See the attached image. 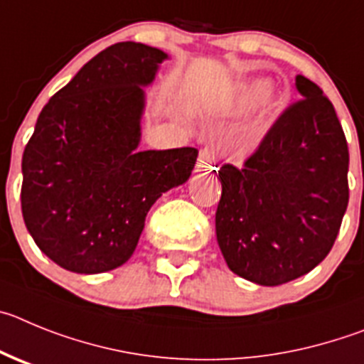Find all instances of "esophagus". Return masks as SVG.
I'll use <instances>...</instances> for the list:
<instances>
[{
	"mask_svg": "<svg viewBox=\"0 0 364 364\" xmlns=\"http://www.w3.org/2000/svg\"><path fill=\"white\" fill-rule=\"evenodd\" d=\"M215 168H218V154H215V150L212 146H205V149L199 150L196 170L198 172H212Z\"/></svg>",
	"mask_w": 364,
	"mask_h": 364,
	"instance_id": "esophagus-1",
	"label": "esophagus"
}]
</instances>
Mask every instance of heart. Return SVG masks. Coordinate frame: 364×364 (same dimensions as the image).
<instances>
[{
	"instance_id": "1",
	"label": "heart",
	"mask_w": 364,
	"mask_h": 364,
	"mask_svg": "<svg viewBox=\"0 0 364 364\" xmlns=\"http://www.w3.org/2000/svg\"><path fill=\"white\" fill-rule=\"evenodd\" d=\"M270 92V83L267 80H255L247 83L245 87H241L237 94L234 97V109L235 110H247L254 105L259 103L261 100L267 97V94Z\"/></svg>"
}]
</instances>
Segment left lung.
Returning a JSON list of instances; mask_svg holds the SVG:
<instances>
[{
    "label": "left lung",
    "instance_id": "8db88e82",
    "mask_svg": "<svg viewBox=\"0 0 364 364\" xmlns=\"http://www.w3.org/2000/svg\"><path fill=\"white\" fill-rule=\"evenodd\" d=\"M290 105L245 166L223 165L215 235L228 268L277 287L328 255L348 206V145L333 105L296 76Z\"/></svg>",
    "mask_w": 364,
    "mask_h": 364
}]
</instances>
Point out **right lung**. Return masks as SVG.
Returning a JSON list of instances; mask_svg holds the SVG:
<instances>
[{
	"label": "right lung",
	"instance_id": "add662e5",
	"mask_svg": "<svg viewBox=\"0 0 364 364\" xmlns=\"http://www.w3.org/2000/svg\"><path fill=\"white\" fill-rule=\"evenodd\" d=\"M168 60L123 41L83 65L36 123L21 161V212L47 257L101 274L134 254L150 206L183 185L198 150H139L145 87Z\"/></svg>",
	"mask_w": 364,
	"mask_h": 364
}]
</instances>
